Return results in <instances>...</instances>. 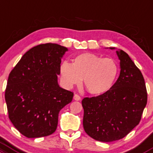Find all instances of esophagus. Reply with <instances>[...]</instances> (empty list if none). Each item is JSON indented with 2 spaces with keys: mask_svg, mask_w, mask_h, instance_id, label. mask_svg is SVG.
Returning <instances> with one entry per match:
<instances>
[{
  "mask_svg": "<svg viewBox=\"0 0 153 153\" xmlns=\"http://www.w3.org/2000/svg\"><path fill=\"white\" fill-rule=\"evenodd\" d=\"M73 99L75 100H76V101H79L80 100V97L78 94H74V97H73Z\"/></svg>",
  "mask_w": 153,
  "mask_h": 153,
  "instance_id": "1",
  "label": "esophagus"
}]
</instances>
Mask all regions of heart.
<instances>
[{
	"label": "heart",
	"instance_id": "obj_1",
	"mask_svg": "<svg viewBox=\"0 0 153 153\" xmlns=\"http://www.w3.org/2000/svg\"><path fill=\"white\" fill-rule=\"evenodd\" d=\"M62 83L70 88L83 79L85 88L90 94L100 95L110 89L116 80L118 67L115 60L93 53L75 56L73 63L63 62L59 68Z\"/></svg>",
	"mask_w": 153,
	"mask_h": 153
}]
</instances>
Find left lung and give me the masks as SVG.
Listing matches in <instances>:
<instances>
[{
	"mask_svg": "<svg viewBox=\"0 0 153 153\" xmlns=\"http://www.w3.org/2000/svg\"><path fill=\"white\" fill-rule=\"evenodd\" d=\"M116 52L120 66L117 81L105 94L82 100L83 128L89 137L100 142L125 137L139 123L147 102L141 71L125 51Z\"/></svg>",
	"mask_w": 153,
	"mask_h": 153,
	"instance_id": "8db88e82",
	"label": "left lung"
}]
</instances>
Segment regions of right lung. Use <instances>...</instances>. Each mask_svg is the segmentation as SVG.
Here are the masks:
<instances>
[{
  "label": "right lung",
  "mask_w": 153,
  "mask_h": 153,
  "mask_svg": "<svg viewBox=\"0 0 153 153\" xmlns=\"http://www.w3.org/2000/svg\"><path fill=\"white\" fill-rule=\"evenodd\" d=\"M67 51L56 43L34 46L8 75L5 91L8 117L27 138L53 134L59 112L73 100V92L59 87L57 82L61 58Z\"/></svg>",
  "instance_id": "right-lung-1"
}]
</instances>
